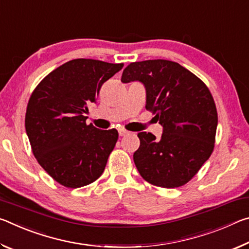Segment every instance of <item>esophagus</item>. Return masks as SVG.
<instances>
[{
    "mask_svg": "<svg viewBox=\"0 0 249 249\" xmlns=\"http://www.w3.org/2000/svg\"><path fill=\"white\" fill-rule=\"evenodd\" d=\"M119 134H120V136H126V135L128 134V132H127V130L123 129V128H120L119 129Z\"/></svg>",
    "mask_w": 249,
    "mask_h": 249,
    "instance_id": "obj_1",
    "label": "esophagus"
}]
</instances>
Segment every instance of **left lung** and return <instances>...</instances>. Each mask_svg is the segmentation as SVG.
<instances>
[{
  "instance_id": "left-lung-1",
  "label": "left lung",
  "mask_w": 249,
  "mask_h": 249,
  "mask_svg": "<svg viewBox=\"0 0 249 249\" xmlns=\"http://www.w3.org/2000/svg\"><path fill=\"white\" fill-rule=\"evenodd\" d=\"M121 81H138L146 90V108L155 113L162 135L138 133L134 162L141 176L161 188H177L192 179L210 158L217 127L215 103L205 84L174 61L133 62Z\"/></svg>"
}]
</instances>
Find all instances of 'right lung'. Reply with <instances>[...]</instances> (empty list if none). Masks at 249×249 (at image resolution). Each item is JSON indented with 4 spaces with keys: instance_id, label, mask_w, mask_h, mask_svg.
<instances>
[{
    "instance_id": "1",
    "label": "right lung",
    "mask_w": 249,
    "mask_h": 249,
    "mask_svg": "<svg viewBox=\"0 0 249 249\" xmlns=\"http://www.w3.org/2000/svg\"><path fill=\"white\" fill-rule=\"evenodd\" d=\"M123 68L94 59H73L52 71L31 95L25 128L34 156L67 188L90 184L103 174L117 130L87 125V105L102 84Z\"/></svg>"
}]
</instances>
